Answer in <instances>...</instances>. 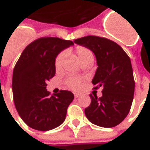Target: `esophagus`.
Instances as JSON below:
<instances>
[{"label":"esophagus","mask_w":150,"mask_h":150,"mask_svg":"<svg viewBox=\"0 0 150 150\" xmlns=\"http://www.w3.org/2000/svg\"><path fill=\"white\" fill-rule=\"evenodd\" d=\"M80 96H81V94H80V93H74V97H75V98H78V97H80Z\"/></svg>","instance_id":"esophagus-1"}]
</instances>
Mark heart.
<instances>
[{
    "label": "heart",
    "instance_id": "obj_1",
    "mask_svg": "<svg viewBox=\"0 0 150 150\" xmlns=\"http://www.w3.org/2000/svg\"><path fill=\"white\" fill-rule=\"evenodd\" d=\"M76 54L82 64H85L89 62H93V57H94L92 50L83 46H79L76 48ZM64 59H65L64 53H61L56 57L54 65H55V69L57 71H60L63 69ZM81 83H82L81 79L78 77H74V76L68 77L65 81L67 86L74 90H79L81 86Z\"/></svg>",
    "mask_w": 150,
    "mask_h": 150
}]
</instances>
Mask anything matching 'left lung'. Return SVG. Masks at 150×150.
I'll return each mask as SVG.
<instances>
[{
    "instance_id": "8db88e82",
    "label": "left lung",
    "mask_w": 150,
    "mask_h": 150,
    "mask_svg": "<svg viewBox=\"0 0 150 150\" xmlns=\"http://www.w3.org/2000/svg\"><path fill=\"white\" fill-rule=\"evenodd\" d=\"M74 42L95 54L98 67L92 83L96 90L103 88L100 98L90 94L86 118L99 127H116L127 117L133 103L135 81L130 59L120 46L107 38L86 36Z\"/></svg>"
}]
</instances>
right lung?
<instances>
[{
    "label": "right lung",
    "instance_id": "add662e5",
    "mask_svg": "<svg viewBox=\"0 0 150 150\" xmlns=\"http://www.w3.org/2000/svg\"><path fill=\"white\" fill-rule=\"evenodd\" d=\"M74 42L44 37L35 40L22 52L13 68L12 90L18 114L28 127L47 131L65 120L74 96L68 90L50 96L47 82L55 75L54 62L61 50Z\"/></svg>",
    "mask_w": 150,
    "mask_h": 150
}]
</instances>
